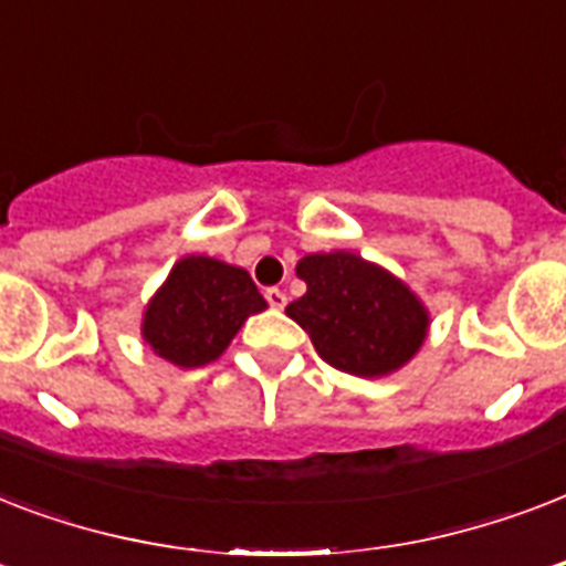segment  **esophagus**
<instances>
[{"label":"esophagus","mask_w":566,"mask_h":566,"mask_svg":"<svg viewBox=\"0 0 566 566\" xmlns=\"http://www.w3.org/2000/svg\"><path fill=\"white\" fill-rule=\"evenodd\" d=\"M264 296H266V302H270V308H284V305H287V293L279 291V287H270Z\"/></svg>","instance_id":"1"}]
</instances>
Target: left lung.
Returning <instances> with one entry per match:
<instances>
[{"label":"left lung","mask_w":566,"mask_h":566,"mask_svg":"<svg viewBox=\"0 0 566 566\" xmlns=\"http://www.w3.org/2000/svg\"><path fill=\"white\" fill-rule=\"evenodd\" d=\"M296 275L308 291L287 305V317L335 370L361 378L396 373L429 335V311L417 293L355 252L305 255Z\"/></svg>","instance_id":"obj_1"}]
</instances>
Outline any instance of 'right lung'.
Segmentation results:
<instances>
[{"label":"right lung","mask_w":566,"mask_h":566,"mask_svg":"<svg viewBox=\"0 0 566 566\" xmlns=\"http://www.w3.org/2000/svg\"><path fill=\"white\" fill-rule=\"evenodd\" d=\"M266 308L243 266L188 255L172 266L144 311V340L176 367L217 361L252 314Z\"/></svg>","instance_id":"1"}]
</instances>
